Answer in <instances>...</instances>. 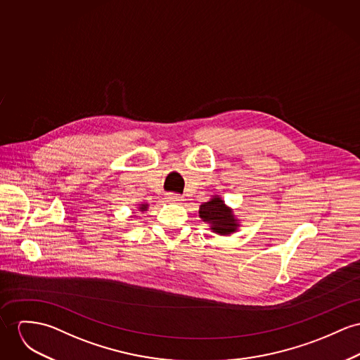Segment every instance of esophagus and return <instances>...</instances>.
Returning a JSON list of instances; mask_svg holds the SVG:
<instances>
[{"label": "esophagus", "mask_w": 360, "mask_h": 360, "mask_svg": "<svg viewBox=\"0 0 360 360\" xmlns=\"http://www.w3.org/2000/svg\"><path fill=\"white\" fill-rule=\"evenodd\" d=\"M167 200L171 201V202H178V201H182V197L179 194L175 193H167Z\"/></svg>", "instance_id": "esophagus-1"}]
</instances>
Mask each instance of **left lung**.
I'll return each instance as SVG.
<instances>
[{
	"label": "left lung",
	"mask_w": 360,
	"mask_h": 360,
	"mask_svg": "<svg viewBox=\"0 0 360 360\" xmlns=\"http://www.w3.org/2000/svg\"><path fill=\"white\" fill-rule=\"evenodd\" d=\"M201 221L210 224L211 230L221 236H229L237 231L240 223L236 219L234 212L229 208L219 195H212L207 202H202L198 210Z\"/></svg>",
	"instance_id": "left-lung-1"
}]
</instances>
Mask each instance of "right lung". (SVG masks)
<instances>
[{
	"label": "right lung",
	"mask_w": 360,
	"mask_h": 360,
	"mask_svg": "<svg viewBox=\"0 0 360 360\" xmlns=\"http://www.w3.org/2000/svg\"><path fill=\"white\" fill-rule=\"evenodd\" d=\"M139 211H142V212L146 211V210H148V204H139Z\"/></svg>",
	"instance_id": "right-lung-1"
}]
</instances>
